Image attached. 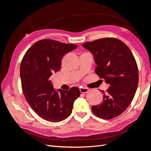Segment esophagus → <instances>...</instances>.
<instances>
[{"label":"esophagus","instance_id":"obj_1","mask_svg":"<svg viewBox=\"0 0 151 151\" xmlns=\"http://www.w3.org/2000/svg\"><path fill=\"white\" fill-rule=\"evenodd\" d=\"M80 91H81V93L85 94V93L88 92L89 89L88 88H80Z\"/></svg>","mask_w":151,"mask_h":151}]
</instances>
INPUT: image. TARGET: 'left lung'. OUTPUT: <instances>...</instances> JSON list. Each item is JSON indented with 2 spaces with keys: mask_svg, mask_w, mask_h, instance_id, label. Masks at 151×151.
<instances>
[{
  "mask_svg": "<svg viewBox=\"0 0 151 151\" xmlns=\"http://www.w3.org/2000/svg\"><path fill=\"white\" fill-rule=\"evenodd\" d=\"M94 55L95 72L110 86L102 103L92 106V111L102 119L110 120L124 111L133 100L139 83V70L134 56L122 41L104 38L82 45Z\"/></svg>",
  "mask_w": 151,
  "mask_h": 151,
  "instance_id": "8db88e82",
  "label": "left lung"
}]
</instances>
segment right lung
Returning a JSON list of instances; mask_svg holds the SVG:
<instances>
[{
  "instance_id": "right-lung-1",
  "label": "right lung",
  "mask_w": 151,
  "mask_h": 151,
  "mask_svg": "<svg viewBox=\"0 0 151 151\" xmlns=\"http://www.w3.org/2000/svg\"><path fill=\"white\" fill-rule=\"evenodd\" d=\"M76 45L43 39L35 43L22 59L20 76L22 92L33 111L43 119L58 122L72 113L75 100L81 95L77 87L68 91L54 90L50 77L60 69L63 56Z\"/></svg>"
}]
</instances>
